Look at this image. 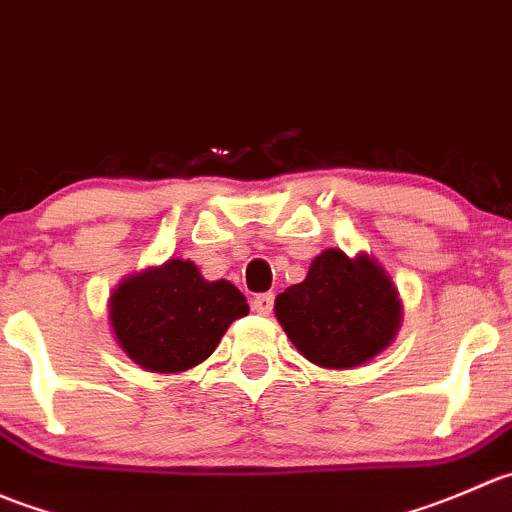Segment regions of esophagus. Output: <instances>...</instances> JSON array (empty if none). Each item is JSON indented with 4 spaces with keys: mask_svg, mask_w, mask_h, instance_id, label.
I'll return each mask as SVG.
<instances>
[{
    "mask_svg": "<svg viewBox=\"0 0 512 512\" xmlns=\"http://www.w3.org/2000/svg\"><path fill=\"white\" fill-rule=\"evenodd\" d=\"M251 308L256 313H261V316H268L273 308V293H258L254 301H251Z\"/></svg>",
    "mask_w": 512,
    "mask_h": 512,
    "instance_id": "1",
    "label": "esophagus"
}]
</instances>
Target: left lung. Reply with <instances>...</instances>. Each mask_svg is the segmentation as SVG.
<instances>
[{
  "instance_id": "8db88e82",
  "label": "left lung",
  "mask_w": 512,
  "mask_h": 512,
  "mask_svg": "<svg viewBox=\"0 0 512 512\" xmlns=\"http://www.w3.org/2000/svg\"><path fill=\"white\" fill-rule=\"evenodd\" d=\"M278 323L303 358L321 368H356L386 351L403 306L391 276L368 254L326 249L308 276L276 296Z\"/></svg>"
}]
</instances>
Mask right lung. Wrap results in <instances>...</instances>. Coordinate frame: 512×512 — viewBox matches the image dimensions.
Returning <instances> with one entry per match:
<instances>
[{
  "label": "right lung",
  "instance_id": "right-lung-1",
  "mask_svg": "<svg viewBox=\"0 0 512 512\" xmlns=\"http://www.w3.org/2000/svg\"><path fill=\"white\" fill-rule=\"evenodd\" d=\"M249 313L229 281H206L194 261L169 258L124 278L109 298V321L121 351L154 373H179L214 353L236 318Z\"/></svg>",
  "mask_w": 512,
  "mask_h": 512
}]
</instances>
